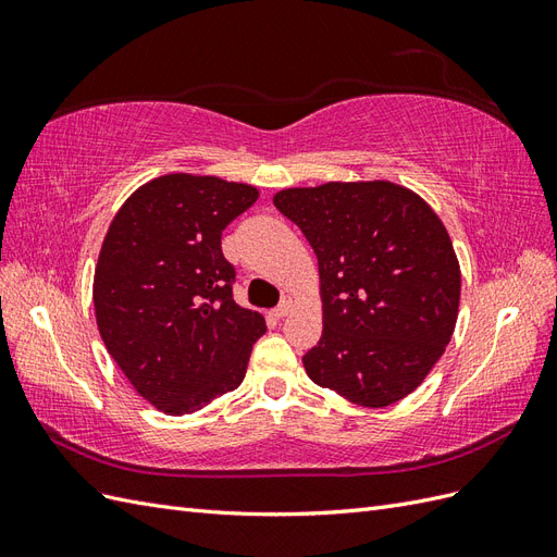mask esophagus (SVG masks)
Instances as JSON below:
<instances>
[{"mask_svg": "<svg viewBox=\"0 0 557 557\" xmlns=\"http://www.w3.org/2000/svg\"><path fill=\"white\" fill-rule=\"evenodd\" d=\"M293 307H295L293 297H283L281 305L274 309V318H285V315H288V313L293 311Z\"/></svg>", "mask_w": 557, "mask_h": 557, "instance_id": "esophagus-1", "label": "esophagus"}]
</instances>
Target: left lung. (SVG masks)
<instances>
[{"mask_svg": "<svg viewBox=\"0 0 557 557\" xmlns=\"http://www.w3.org/2000/svg\"><path fill=\"white\" fill-rule=\"evenodd\" d=\"M318 258L323 334L307 374L352 404L391 407L444 356L460 264L440 215L391 181H332L274 195Z\"/></svg>", "mask_w": 557, "mask_h": 557, "instance_id": "1", "label": "left lung"}]
</instances>
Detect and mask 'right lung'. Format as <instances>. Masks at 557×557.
<instances>
[{"mask_svg": "<svg viewBox=\"0 0 557 557\" xmlns=\"http://www.w3.org/2000/svg\"><path fill=\"white\" fill-rule=\"evenodd\" d=\"M258 188L166 174L134 190L109 225L95 267L97 327L115 364L156 409L183 416L239 387L258 311L232 297L223 230Z\"/></svg>", "mask_w": 557, "mask_h": 557, "instance_id": "1", "label": "right lung"}]
</instances>
